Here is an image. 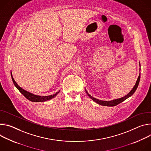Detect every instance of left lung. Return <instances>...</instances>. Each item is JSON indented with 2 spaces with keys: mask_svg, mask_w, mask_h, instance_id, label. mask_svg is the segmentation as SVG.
Wrapping results in <instances>:
<instances>
[{
  "mask_svg": "<svg viewBox=\"0 0 151 151\" xmlns=\"http://www.w3.org/2000/svg\"><path fill=\"white\" fill-rule=\"evenodd\" d=\"M140 73L138 77V78L137 80V81L136 83V85H134V86L133 87L132 89L127 95H125V96L122 97V98H118V99H113V100H111V101H102V100H99V99H98L93 96H92L91 95H89L88 93V92H87V91L85 89L86 91V93L88 94V95L89 96L90 98H91L93 101H95V103H96L97 104H100V105H102V106H109V107H113V106H115L116 105H118L119 104H120L121 103L123 102L124 101H125V99H127L128 98L130 97L135 92V91H136L138 86H139V82H140Z\"/></svg>",
  "mask_w": 151,
  "mask_h": 151,
  "instance_id": "1",
  "label": "left lung"
}]
</instances>
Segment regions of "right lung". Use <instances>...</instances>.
<instances>
[{
    "label": "right lung",
    "mask_w": 151,
    "mask_h": 151,
    "mask_svg": "<svg viewBox=\"0 0 151 151\" xmlns=\"http://www.w3.org/2000/svg\"><path fill=\"white\" fill-rule=\"evenodd\" d=\"M11 78L12 80V81L14 83V85H15V86L17 88V89L27 99H29V101H32V102H44V101H46L47 100L51 99L53 98H55L60 92V91H59L58 92H57L56 93L53 94V95H48V96H40V95H34L30 92H29L26 91H25L24 89H23V88H22L20 86H19L17 83L15 82V81L14 80L12 75V73L11 72Z\"/></svg>",
    "instance_id": "1"
}]
</instances>
